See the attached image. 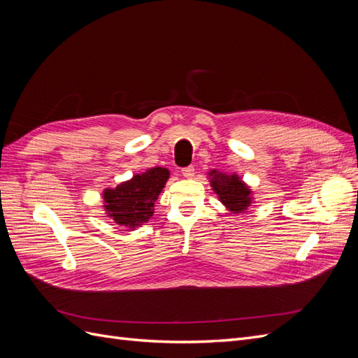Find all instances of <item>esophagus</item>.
I'll return each mask as SVG.
<instances>
[{
  "mask_svg": "<svg viewBox=\"0 0 358 358\" xmlns=\"http://www.w3.org/2000/svg\"><path fill=\"white\" fill-rule=\"evenodd\" d=\"M194 171H196V170H194V166L182 169V176L187 178V179H191V178H194Z\"/></svg>",
  "mask_w": 358,
  "mask_h": 358,
  "instance_id": "34e87169",
  "label": "esophagus"
}]
</instances>
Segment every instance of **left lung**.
Wrapping results in <instances>:
<instances>
[{"label": "left lung", "instance_id": "left-lung-1", "mask_svg": "<svg viewBox=\"0 0 358 358\" xmlns=\"http://www.w3.org/2000/svg\"><path fill=\"white\" fill-rule=\"evenodd\" d=\"M210 187L220 201L233 213L245 212L252 201V191L237 175H225L218 170L209 171Z\"/></svg>", "mask_w": 358, "mask_h": 358}]
</instances>
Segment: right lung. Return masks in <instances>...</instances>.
<instances>
[{"label":"right lung","mask_w":358,"mask_h":358,"mask_svg":"<svg viewBox=\"0 0 358 358\" xmlns=\"http://www.w3.org/2000/svg\"><path fill=\"white\" fill-rule=\"evenodd\" d=\"M169 178L170 171L167 169L154 167L119 183L113 189H104L103 208L107 216L129 230L148 222L154 215V204Z\"/></svg>","instance_id":"obj_1"}]
</instances>
